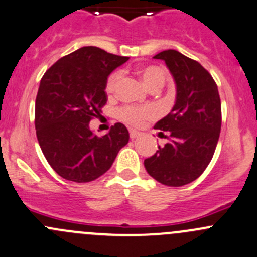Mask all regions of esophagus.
I'll list each match as a JSON object with an SVG mask.
<instances>
[{"label":"esophagus","mask_w":257,"mask_h":257,"mask_svg":"<svg viewBox=\"0 0 257 257\" xmlns=\"http://www.w3.org/2000/svg\"><path fill=\"white\" fill-rule=\"evenodd\" d=\"M139 136H140V132L139 131H136V130L130 128V137H131V139H136V137H139Z\"/></svg>","instance_id":"esophagus-1"}]
</instances>
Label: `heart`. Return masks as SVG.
Instances as JSON below:
<instances>
[{"label":"heart","instance_id":"heart-1","mask_svg":"<svg viewBox=\"0 0 257 257\" xmlns=\"http://www.w3.org/2000/svg\"><path fill=\"white\" fill-rule=\"evenodd\" d=\"M140 77H141L142 82L146 86L149 90H155V88H161L164 86L166 76L161 68L156 67V66H146L142 67L139 71ZM121 78V72H113L110 75L106 82V92L112 93L115 91L116 86H117L118 81ZM155 108L152 107H136V106H125L121 107L118 111V117L125 122L131 123V125H139L142 120L145 118L154 117L155 116Z\"/></svg>","mask_w":257,"mask_h":257}]
</instances>
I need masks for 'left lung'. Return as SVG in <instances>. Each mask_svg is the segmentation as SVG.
Wrapping results in <instances>:
<instances>
[{"label": "left lung", "instance_id": "left-lung-1", "mask_svg": "<svg viewBox=\"0 0 257 257\" xmlns=\"http://www.w3.org/2000/svg\"><path fill=\"white\" fill-rule=\"evenodd\" d=\"M154 58L166 63L176 100L169 115L155 125L169 132L170 141L144 165L160 184L184 186L195 181L214 156L221 130L220 95L212 76L197 61L176 50L162 51Z\"/></svg>", "mask_w": 257, "mask_h": 257}]
</instances>
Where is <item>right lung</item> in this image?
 Wrapping results in <instances>:
<instances>
[{
    "instance_id": "1",
    "label": "right lung",
    "mask_w": 257,
    "mask_h": 257,
    "mask_svg": "<svg viewBox=\"0 0 257 257\" xmlns=\"http://www.w3.org/2000/svg\"><path fill=\"white\" fill-rule=\"evenodd\" d=\"M128 57L86 46L60 58L45 72L35 106V127L53 170L73 182H90L112 166L130 135L122 123L98 137L90 130L107 101L106 82Z\"/></svg>"
}]
</instances>
